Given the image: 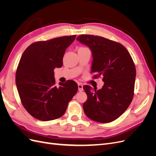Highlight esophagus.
<instances>
[{
	"label": "esophagus",
	"mask_w": 156,
	"mask_h": 156,
	"mask_svg": "<svg viewBox=\"0 0 156 156\" xmlns=\"http://www.w3.org/2000/svg\"><path fill=\"white\" fill-rule=\"evenodd\" d=\"M78 90L80 92L83 90V84L81 83L78 84Z\"/></svg>",
	"instance_id": "obj_1"
}]
</instances>
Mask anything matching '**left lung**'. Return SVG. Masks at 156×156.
Returning a JSON list of instances; mask_svg holds the SVG:
<instances>
[{"label": "left lung", "mask_w": 156, "mask_h": 156, "mask_svg": "<svg viewBox=\"0 0 156 156\" xmlns=\"http://www.w3.org/2000/svg\"><path fill=\"white\" fill-rule=\"evenodd\" d=\"M80 43L88 47L92 55L91 72L94 77H103L101 89L88 85L83 89L87 100L83 103L85 115L94 121L108 123L120 116L133 100L136 69L124 46L101 36L83 34Z\"/></svg>", "instance_id": "obj_1"}]
</instances>
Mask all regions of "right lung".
Listing matches in <instances>:
<instances>
[{
	"label": "right lung",
	"instance_id": "right-lung-1",
	"mask_svg": "<svg viewBox=\"0 0 156 156\" xmlns=\"http://www.w3.org/2000/svg\"><path fill=\"white\" fill-rule=\"evenodd\" d=\"M76 35L31 44L23 53L16 74L22 104L35 119L49 121L62 116L78 90L72 80L55 85L54 69L62 66L65 51Z\"/></svg>",
	"mask_w": 156,
	"mask_h": 156
}]
</instances>
